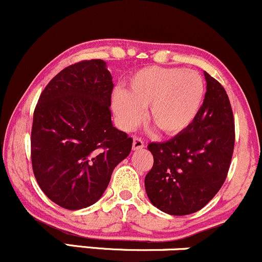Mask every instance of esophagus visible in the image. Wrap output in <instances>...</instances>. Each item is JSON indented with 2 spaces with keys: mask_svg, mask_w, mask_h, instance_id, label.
I'll use <instances>...</instances> for the list:
<instances>
[{
  "mask_svg": "<svg viewBox=\"0 0 262 262\" xmlns=\"http://www.w3.org/2000/svg\"><path fill=\"white\" fill-rule=\"evenodd\" d=\"M144 148V142L140 138H134L133 139V150H140Z\"/></svg>",
  "mask_w": 262,
  "mask_h": 262,
  "instance_id": "esophagus-1",
  "label": "esophagus"
}]
</instances>
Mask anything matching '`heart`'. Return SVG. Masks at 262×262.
Here are the masks:
<instances>
[{"mask_svg":"<svg viewBox=\"0 0 262 262\" xmlns=\"http://www.w3.org/2000/svg\"><path fill=\"white\" fill-rule=\"evenodd\" d=\"M205 85L196 71L148 67L129 80L128 91L117 88L112 109L120 128L132 130L144 117L168 136L182 133L196 118L203 105Z\"/></svg>","mask_w":262,"mask_h":262,"instance_id":"heart-1","label":"heart"}]
</instances>
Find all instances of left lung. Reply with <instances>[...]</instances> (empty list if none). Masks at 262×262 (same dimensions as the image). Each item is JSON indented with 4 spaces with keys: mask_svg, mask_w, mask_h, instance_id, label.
Listing matches in <instances>:
<instances>
[{
    "mask_svg": "<svg viewBox=\"0 0 262 262\" xmlns=\"http://www.w3.org/2000/svg\"><path fill=\"white\" fill-rule=\"evenodd\" d=\"M206 93L194 122L168 142L150 143L154 158L144 185L155 208L169 215L192 214L220 190L235 143L232 109L223 85L204 72Z\"/></svg>",
    "mask_w": 262,
    "mask_h": 262,
    "instance_id": "1",
    "label": "left lung"
}]
</instances>
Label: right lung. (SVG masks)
<instances>
[{"label": "right lung", "instance_id": "1", "mask_svg": "<svg viewBox=\"0 0 262 262\" xmlns=\"http://www.w3.org/2000/svg\"><path fill=\"white\" fill-rule=\"evenodd\" d=\"M113 77L102 59L82 61L53 77L33 113L31 158L42 191L79 210L102 198L133 139L112 123Z\"/></svg>", "mask_w": 262, "mask_h": 262}]
</instances>
